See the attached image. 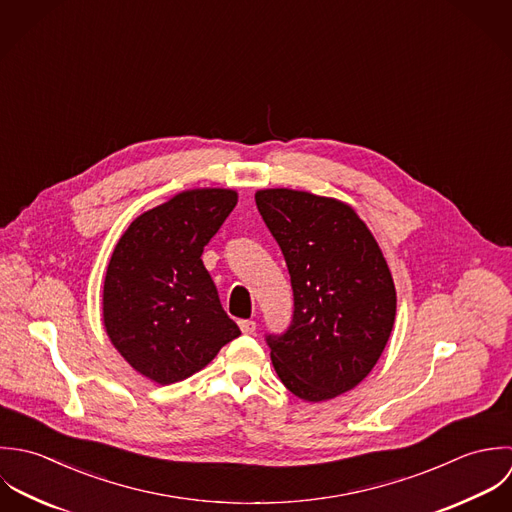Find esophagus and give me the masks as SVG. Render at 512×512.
I'll return each instance as SVG.
<instances>
[{
	"label": "esophagus",
	"mask_w": 512,
	"mask_h": 512,
	"mask_svg": "<svg viewBox=\"0 0 512 512\" xmlns=\"http://www.w3.org/2000/svg\"><path fill=\"white\" fill-rule=\"evenodd\" d=\"M239 328L243 334H255L257 322L255 320H239Z\"/></svg>",
	"instance_id": "1"
}]
</instances>
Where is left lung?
<instances>
[{
    "label": "left lung",
    "mask_w": 512,
    "mask_h": 512,
    "mask_svg": "<svg viewBox=\"0 0 512 512\" xmlns=\"http://www.w3.org/2000/svg\"><path fill=\"white\" fill-rule=\"evenodd\" d=\"M291 275L289 330L267 336L277 376L307 402L356 388L380 360L396 320L388 263L354 207L310 192L255 194Z\"/></svg>",
    "instance_id": "8db88e82"
}]
</instances>
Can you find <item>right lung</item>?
I'll return each mask as SVG.
<instances>
[{
	"label": "right lung",
	"mask_w": 512,
	"mask_h": 512,
	"mask_svg": "<svg viewBox=\"0 0 512 512\" xmlns=\"http://www.w3.org/2000/svg\"><path fill=\"white\" fill-rule=\"evenodd\" d=\"M235 204L233 190H186L138 215L112 251L104 330L120 356L156 384L190 378L241 334L202 261Z\"/></svg>",
	"instance_id": "obj_1"
}]
</instances>
